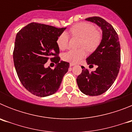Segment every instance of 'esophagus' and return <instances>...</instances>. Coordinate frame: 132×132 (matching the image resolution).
I'll list each match as a JSON object with an SVG mask.
<instances>
[{
  "mask_svg": "<svg viewBox=\"0 0 132 132\" xmlns=\"http://www.w3.org/2000/svg\"><path fill=\"white\" fill-rule=\"evenodd\" d=\"M75 65V63H70V67H73Z\"/></svg>",
  "mask_w": 132,
  "mask_h": 132,
  "instance_id": "esophagus-1",
  "label": "esophagus"
}]
</instances>
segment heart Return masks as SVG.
<instances>
[{
	"instance_id": "obj_1",
	"label": "heart",
	"mask_w": 132,
	"mask_h": 132,
	"mask_svg": "<svg viewBox=\"0 0 132 132\" xmlns=\"http://www.w3.org/2000/svg\"><path fill=\"white\" fill-rule=\"evenodd\" d=\"M70 32L82 38L80 47H86L89 52L94 51L101 42V33L96 30L93 24L89 23L80 22L75 24L70 29ZM57 44L60 50H64L67 48L69 38L66 32H63L59 35ZM86 55L87 51L84 47L79 50H71L63 55V59L71 63H77L85 58Z\"/></svg>"
}]
</instances>
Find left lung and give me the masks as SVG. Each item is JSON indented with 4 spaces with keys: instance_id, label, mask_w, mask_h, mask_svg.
Wrapping results in <instances>:
<instances>
[{
    "instance_id": "1",
    "label": "left lung",
    "mask_w": 132,
    "mask_h": 132,
    "mask_svg": "<svg viewBox=\"0 0 132 132\" xmlns=\"http://www.w3.org/2000/svg\"><path fill=\"white\" fill-rule=\"evenodd\" d=\"M86 20L101 27L102 39L96 50L86 59L88 65H97L96 71L90 72L82 66V73L77 78V82L82 93L98 96L108 90L117 77L120 67V45L116 30L105 20L93 16Z\"/></svg>"
}]
</instances>
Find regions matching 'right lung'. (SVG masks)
<instances>
[{
  "label": "right lung",
  "instance_id": "add662e5",
  "mask_svg": "<svg viewBox=\"0 0 132 132\" xmlns=\"http://www.w3.org/2000/svg\"><path fill=\"white\" fill-rule=\"evenodd\" d=\"M66 28H57L31 22L16 36L13 59L16 73L24 88L40 97L57 91L69 63L60 61L58 37ZM48 59L57 63L54 70L44 67Z\"/></svg>",
  "mask_w": 132,
  "mask_h": 132
}]
</instances>
